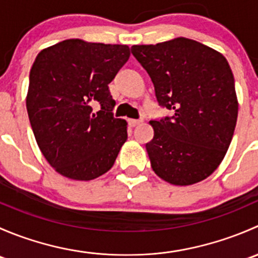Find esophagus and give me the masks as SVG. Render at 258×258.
<instances>
[{"label": "esophagus", "instance_id": "1", "mask_svg": "<svg viewBox=\"0 0 258 258\" xmlns=\"http://www.w3.org/2000/svg\"><path fill=\"white\" fill-rule=\"evenodd\" d=\"M142 122V119H134V118H130L128 119V124L131 127H136L137 124H140Z\"/></svg>", "mask_w": 258, "mask_h": 258}]
</instances>
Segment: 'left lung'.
<instances>
[{
	"instance_id": "obj_1",
	"label": "left lung",
	"mask_w": 258,
	"mask_h": 258,
	"mask_svg": "<svg viewBox=\"0 0 258 258\" xmlns=\"http://www.w3.org/2000/svg\"><path fill=\"white\" fill-rule=\"evenodd\" d=\"M132 54L150 75L156 98L172 117L150 121L146 144L156 175L176 186L207 178L230 147L237 122L235 79L222 53L189 38L135 45Z\"/></svg>"
}]
</instances>
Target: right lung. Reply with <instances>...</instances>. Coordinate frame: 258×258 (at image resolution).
I'll return each mask as SVG.
<instances>
[{"label":"right lung","mask_w":258,"mask_h":258,"mask_svg":"<svg viewBox=\"0 0 258 258\" xmlns=\"http://www.w3.org/2000/svg\"><path fill=\"white\" fill-rule=\"evenodd\" d=\"M126 45L71 38L42 49L30 72L26 107L36 142L59 175L91 181L113 166L127 140L108 90L130 58ZM93 104L101 110L94 113Z\"/></svg>","instance_id":"obj_1"}]
</instances>
